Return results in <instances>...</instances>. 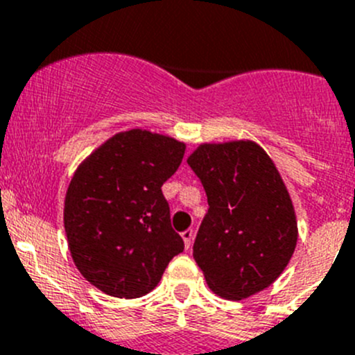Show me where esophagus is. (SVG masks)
Here are the masks:
<instances>
[{
  "label": "esophagus",
  "mask_w": 355,
  "mask_h": 355,
  "mask_svg": "<svg viewBox=\"0 0 355 355\" xmlns=\"http://www.w3.org/2000/svg\"><path fill=\"white\" fill-rule=\"evenodd\" d=\"M182 240H184L185 248L191 247V245H193V240H194V231L193 230H185L184 233H182Z\"/></svg>",
  "instance_id": "34e87169"
}]
</instances>
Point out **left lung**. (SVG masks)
I'll return each mask as SVG.
<instances>
[{"label":"left lung","mask_w":355,"mask_h":355,"mask_svg":"<svg viewBox=\"0 0 355 355\" xmlns=\"http://www.w3.org/2000/svg\"><path fill=\"white\" fill-rule=\"evenodd\" d=\"M187 164L208 198L193 247L208 287L233 301L266 289L297 241L293 201L270 155L250 140L203 144Z\"/></svg>","instance_id":"8db88e82"}]
</instances>
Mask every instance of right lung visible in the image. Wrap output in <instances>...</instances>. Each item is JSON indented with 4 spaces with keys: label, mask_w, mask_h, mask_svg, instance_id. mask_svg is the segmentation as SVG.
<instances>
[{
    "label": "right lung",
    "mask_w": 355,
    "mask_h": 355,
    "mask_svg": "<svg viewBox=\"0 0 355 355\" xmlns=\"http://www.w3.org/2000/svg\"><path fill=\"white\" fill-rule=\"evenodd\" d=\"M185 144L129 129L96 148L69 182L64 231L73 263L108 296L140 297L184 250L162 184L178 170Z\"/></svg>",
    "instance_id": "1"
}]
</instances>
